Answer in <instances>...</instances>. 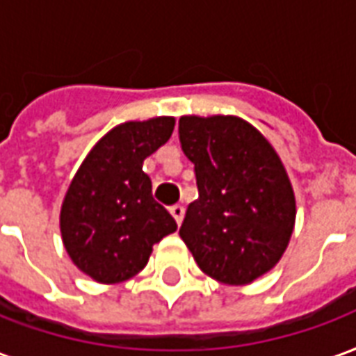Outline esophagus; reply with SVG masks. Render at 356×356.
Masks as SVG:
<instances>
[{"instance_id":"esophagus-1","label":"esophagus","mask_w":356,"mask_h":356,"mask_svg":"<svg viewBox=\"0 0 356 356\" xmlns=\"http://www.w3.org/2000/svg\"><path fill=\"white\" fill-rule=\"evenodd\" d=\"M170 214L175 216L176 224L180 225L181 220H184V214H186V209L181 204H175V207H170Z\"/></svg>"}]
</instances>
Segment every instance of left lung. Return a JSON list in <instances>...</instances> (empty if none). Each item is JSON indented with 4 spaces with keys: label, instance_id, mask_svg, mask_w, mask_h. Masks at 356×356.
Returning <instances> with one entry per match:
<instances>
[{
    "label": "left lung",
    "instance_id": "8db88e82",
    "mask_svg": "<svg viewBox=\"0 0 356 356\" xmlns=\"http://www.w3.org/2000/svg\"><path fill=\"white\" fill-rule=\"evenodd\" d=\"M178 134L199 189L180 237L209 277L252 282L281 260L294 229V191L279 155L260 131L232 115H186Z\"/></svg>",
    "mask_w": 356,
    "mask_h": 356
}]
</instances>
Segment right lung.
Returning a JSON list of instances; mask_svg holds the SVG:
<instances>
[{"instance_id":"obj_1","label":"right lung","mask_w":356,"mask_h":356,"mask_svg":"<svg viewBox=\"0 0 356 356\" xmlns=\"http://www.w3.org/2000/svg\"><path fill=\"white\" fill-rule=\"evenodd\" d=\"M175 119L129 121L96 144L62 203L66 252L83 273L104 284L123 282L146 267L155 243L176 232L175 218L153 199L144 159L165 146Z\"/></svg>"}]
</instances>
